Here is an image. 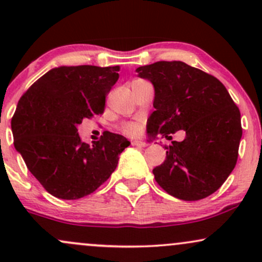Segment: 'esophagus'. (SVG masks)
<instances>
[{"label":"esophagus","mask_w":262,"mask_h":262,"mask_svg":"<svg viewBox=\"0 0 262 262\" xmlns=\"http://www.w3.org/2000/svg\"><path fill=\"white\" fill-rule=\"evenodd\" d=\"M132 144L135 146H141V148H144V146H146L148 144L145 143V141L140 140V139H135V140H132Z\"/></svg>","instance_id":"esophagus-1"}]
</instances>
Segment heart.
Segmentation results:
<instances>
[{
	"label": "heart",
	"mask_w": 262,
	"mask_h": 262,
	"mask_svg": "<svg viewBox=\"0 0 262 262\" xmlns=\"http://www.w3.org/2000/svg\"><path fill=\"white\" fill-rule=\"evenodd\" d=\"M122 130L128 135H137L141 132V125L139 123H125L122 127Z\"/></svg>",
	"instance_id": "b5f03b06"
}]
</instances>
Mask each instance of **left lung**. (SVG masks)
I'll use <instances>...</instances> for the list:
<instances>
[{
    "mask_svg": "<svg viewBox=\"0 0 262 262\" xmlns=\"http://www.w3.org/2000/svg\"><path fill=\"white\" fill-rule=\"evenodd\" d=\"M137 73L155 91V111L146 123L150 140L186 132L182 141L165 145L166 159L152 170L156 182L183 201L214 193L235 167L243 134L229 92L214 76L182 61H158Z\"/></svg>",
    "mask_w": 262,
    "mask_h": 262,
    "instance_id": "left-lung-1",
    "label": "left lung"
}]
</instances>
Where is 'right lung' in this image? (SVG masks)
I'll return each instance as SVG.
<instances>
[{
    "label": "right lung",
    "mask_w": 262,
    "mask_h": 262,
    "mask_svg": "<svg viewBox=\"0 0 262 262\" xmlns=\"http://www.w3.org/2000/svg\"><path fill=\"white\" fill-rule=\"evenodd\" d=\"M119 66H59L44 74L18 102L11 121L14 148L41 186L61 200L96 191L118 165L130 141L104 132L92 144L77 125L104 111Z\"/></svg>",
    "instance_id": "right-lung-1"
}]
</instances>
